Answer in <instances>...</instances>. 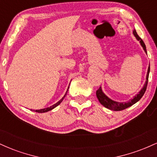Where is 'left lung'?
Instances as JSON below:
<instances>
[{
    "mask_svg": "<svg viewBox=\"0 0 157 157\" xmlns=\"http://www.w3.org/2000/svg\"><path fill=\"white\" fill-rule=\"evenodd\" d=\"M134 35L136 38L140 40V44H141L142 48L143 49L145 50V52L147 53L146 51V47H145V43L143 42V40L141 39V37H140L136 33V30H134ZM149 72H150V66H149L148 69H147V77H146V81H145V83L144 85L143 88H142L141 91L139 92L138 94H136L132 100H129L128 102H115L113 101L112 100L109 99L107 96H105V94L102 92L101 87H100L98 89V90H97L96 91V94H97V97L98 99V100L100 101V103L102 104L104 107L107 108L110 110H113V111H122V110H124L127 108L130 107V106L133 105L134 104L136 103V102H138L140 99L142 98V96L145 94V91H146L147 89V82H148V76H149Z\"/></svg>",
    "mask_w": 157,
    "mask_h": 157,
    "instance_id": "obj_1",
    "label": "left lung"
}]
</instances>
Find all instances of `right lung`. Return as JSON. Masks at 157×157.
Returning a JSON list of instances; mask_svg holds the SVG:
<instances>
[{"mask_svg":"<svg viewBox=\"0 0 157 157\" xmlns=\"http://www.w3.org/2000/svg\"><path fill=\"white\" fill-rule=\"evenodd\" d=\"M69 88V87H68ZM68 90H67V91H66V94L64 95V97H63L62 99H61V100H60V101H58L57 102V103H55V105H52V106H50V107H48V108H46V109H40V110H36V112H38V113H44V112H47V111H51V110H52L53 109H55V107H57V105H60V102L63 101V99L65 98V97H66V94H67V92H68Z\"/></svg>","mask_w":157,"mask_h":157,"instance_id":"add662e5","label":"right lung"}]
</instances>
